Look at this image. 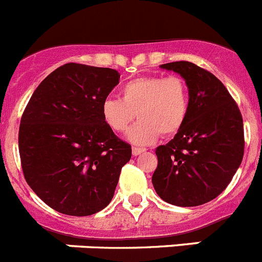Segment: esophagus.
<instances>
[{
    "label": "esophagus",
    "mask_w": 262,
    "mask_h": 262,
    "mask_svg": "<svg viewBox=\"0 0 262 262\" xmlns=\"http://www.w3.org/2000/svg\"><path fill=\"white\" fill-rule=\"evenodd\" d=\"M144 151H145V149H141V147H133V149H132V153H133L134 157L140 156V154L144 153Z\"/></svg>",
    "instance_id": "34e87169"
}]
</instances>
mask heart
Returning <instances> with one entry per match:
<instances>
[{"mask_svg":"<svg viewBox=\"0 0 262 262\" xmlns=\"http://www.w3.org/2000/svg\"><path fill=\"white\" fill-rule=\"evenodd\" d=\"M120 96L101 103V117L108 128L121 133L137 116L140 121L129 130L128 140L149 145L161 136H172L183 126L188 115V88L179 76H142L120 88Z\"/></svg>","mask_w":262,"mask_h":262,"instance_id":"1","label":"heart"}]
</instances>
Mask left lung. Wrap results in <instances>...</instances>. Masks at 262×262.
I'll list each match as a JSON object with an SVG mask.
<instances>
[{
    "label": "left lung",
    "mask_w": 262,
    "mask_h": 262,
    "mask_svg": "<svg viewBox=\"0 0 262 262\" xmlns=\"http://www.w3.org/2000/svg\"><path fill=\"white\" fill-rule=\"evenodd\" d=\"M181 75L188 88L186 122L170 142L157 147L153 186L174 206L195 207L226 190L244 156L240 109L224 84L191 62L159 66Z\"/></svg>",
    "instance_id": "8db88e82"
}]
</instances>
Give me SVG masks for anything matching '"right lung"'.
<instances>
[{"instance_id":"right-lung-1","label":"right lung","mask_w":262,"mask_h":262,"mask_svg":"<svg viewBox=\"0 0 262 262\" xmlns=\"http://www.w3.org/2000/svg\"><path fill=\"white\" fill-rule=\"evenodd\" d=\"M120 80L112 68L67 63L34 91L19 125L25 179L60 213L88 216L105 208L130 145L101 117V103Z\"/></svg>"}]
</instances>
